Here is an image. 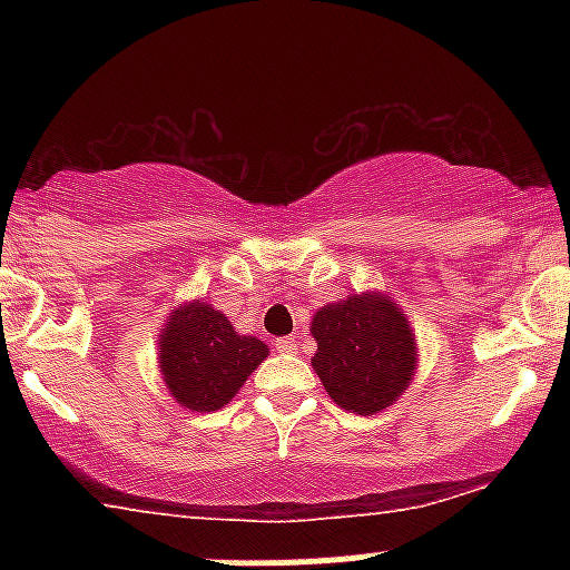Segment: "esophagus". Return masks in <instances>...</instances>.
<instances>
[{
    "label": "esophagus",
    "mask_w": 570,
    "mask_h": 570,
    "mask_svg": "<svg viewBox=\"0 0 570 570\" xmlns=\"http://www.w3.org/2000/svg\"><path fill=\"white\" fill-rule=\"evenodd\" d=\"M276 351L278 353H297L299 351V343L294 337H278L276 340Z\"/></svg>",
    "instance_id": "obj_1"
}]
</instances>
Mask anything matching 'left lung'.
Instances as JSON below:
<instances>
[{
	"label": "left lung",
	"instance_id": "1",
	"mask_svg": "<svg viewBox=\"0 0 570 570\" xmlns=\"http://www.w3.org/2000/svg\"><path fill=\"white\" fill-rule=\"evenodd\" d=\"M311 332L318 343L313 370L343 410L372 415L394 404L410 385L415 335L389 297L353 294L324 305Z\"/></svg>",
	"mask_w": 570,
	"mask_h": 570
}]
</instances>
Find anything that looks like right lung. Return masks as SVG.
<instances>
[{"mask_svg": "<svg viewBox=\"0 0 570 570\" xmlns=\"http://www.w3.org/2000/svg\"><path fill=\"white\" fill-rule=\"evenodd\" d=\"M265 356L263 340L235 335L225 313L206 303L179 307L160 335L163 377L187 410L225 407Z\"/></svg>", "mask_w": 570, "mask_h": 570, "instance_id": "1", "label": "right lung"}]
</instances>
